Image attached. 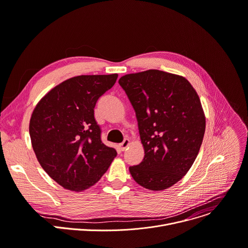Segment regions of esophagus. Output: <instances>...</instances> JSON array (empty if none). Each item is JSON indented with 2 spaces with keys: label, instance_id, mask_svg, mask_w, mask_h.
<instances>
[{
  "label": "esophagus",
  "instance_id": "obj_1",
  "mask_svg": "<svg viewBox=\"0 0 248 248\" xmlns=\"http://www.w3.org/2000/svg\"><path fill=\"white\" fill-rule=\"evenodd\" d=\"M129 144H130V140H129L128 139H125V140L120 144V147H121V149L124 151V150H125V149L129 146Z\"/></svg>",
  "mask_w": 248,
  "mask_h": 248
}]
</instances>
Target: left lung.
<instances>
[{
    "label": "left lung",
    "instance_id": "1",
    "mask_svg": "<svg viewBox=\"0 0 248 248\" xmlns=\"http://www.w3.org/2000/svg\"><path fill=\"white\" fill-rule=\"evenodd\" d=\"M119 83L136 110L144 149L130 175L147 190L168 189L190 170L204 139L200 98L185 77L156 69L126 74Z\"/></svg>",
    "mask_w": 248,
    "mask_h": 248
}]
</instances>
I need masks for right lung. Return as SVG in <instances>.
<instances>
[{"instance_id":"obj_1","label":"right lung","mask_w":248,"mask_h":248,"mask_svg":"<svg viewBox=\"0 0 248 248\" xmlns=\"http://www.w3.org/2000/svg\"><path fill=\"white\" fill-rule=\"evenodd\" d=\"M118 76L67 79L44 95L32 111L30 136L36 158L66 190L82 192L94 186L117 156L115 148L101 140L94 108Z\"/></svg>"}]
</instances>
